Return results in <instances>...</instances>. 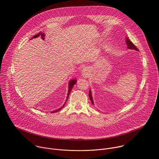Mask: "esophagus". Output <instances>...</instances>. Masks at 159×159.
I'll return each mask as SVG.
<instances>
[{"label":"esophagus","mask_w":159,"mask_h":159,"mask_svg":"<svg viewBox=\"0 0 159 159\" xmlns=\"http://www.w3.org/2000/svg\"><path fill=\"white\" fill-rule=\"evenodd\" d=\"M82 74L84 77H87L90 75V71L89 69L87 67H84L82 70Z\"/></svg>","instance_id":"esophagus-1"}]
</instances>
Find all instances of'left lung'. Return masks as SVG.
Wrapping results in <instances>:
<instances>
[{"label": "left lung", "mask_w": 159, "mask_h": 159, "mask_svg": "<svg viewBox=\"0 0 159 159\" xmlns=\"http://www.w3.org/2000/svg\"><path fill=\"white\" fill-rule=\"evenodd\" d=\"M126 43L128 45V48L130 49H134V50H136V51H138V49L136 47V46L128 39V38L126 37ZM89 98L92 102V103L93 105V98H92V93H91V91L90 90L89 91Z\"/></svg>", "instance_id": "obj_1"}]
</instances>
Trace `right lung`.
<instances>
[{"label":"right lung","instance_id":"add662e5","mask_svg":"<svg viewBox=\"0 0 159 159\" xmlns=\"http://www.w3.org/2000/svg\"><path fill=\"white\" fill-rule=\"evenodd\" d=\"M41 36V38L43 39H44V36H45V35H44V33H41V32H39L37 34H36V35H34L32 38H31V39H33V38H38V36ZM76 82H77V80H75V79H73V80H71L70 82H69V90H68V93H67V99H66V101L65 102V103H64V104L63 105V106L62 107H61L60 108H59V109H57V110H54V111H52L51 113H56L57 111H60L64 107V105H65V104H66V102H67V99H68V98H69V94H70V92H71V90H72V88H73V87H74V84L76 83Z\"/></svg>","mask_w":159,"mask_h":159}]
</instances>
